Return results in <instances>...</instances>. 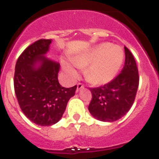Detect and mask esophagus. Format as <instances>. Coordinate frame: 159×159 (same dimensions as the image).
Instances as JSON below:
<instances>
[{"instance_id": "1", "label": "esophagus", "mask_w": 159, "mask_h": 159, "mask_svg": "<svg viewBox=\"0 0 159 159\" xmlns=\"http://www.w3.org/2000/svg\"><path fill=\"white\" fill-rule=\"evenodd\" d=\"M82 88H84V84H81V83H79V84H77L76 91H77V92H79V91H80V89H82Z\"/></svg>"}]
</instances>
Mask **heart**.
Returning a JSON list of instances; mask_svg holds the SVG:
<instances>
[{"mask_svg":"<svg viewBox=\"0 0 159 159\" xmlns=\"http://www.w3.org/2000/svg\"><path fill=\"white\" fill-rule=\"evenodd\" d=\"M124 54L119 46L102 43L88 51L71 58L79 68H84L85 76L95 84H106L116 78L123 62ZM63 68L71 79L77 76L76 70L67 61L62 62Z\"/></svg>","mask_w":159,"mask_h":159,"instance_id":"obj_1","label":"heart"}]
</instances>
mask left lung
Returning a JSON list of instances; mask_svg holds the SVG:
<instances>
[{"label":"left lung","instance_id":"1","mask_svg":"<svg viewBox=\"0 0 159 159\" xmlns=\"http://www.w3.org/2000/svg\"><path fill=\"white\" fill-rule=\"evenodd\" d=\"M124 67L113 80L99 88H90L92 99L88 110L102 122H114L128 112L135 99L139 83L135 60L127 47Z\"/></svg>","mask_w":159,"mask_h":159}]
</instances>
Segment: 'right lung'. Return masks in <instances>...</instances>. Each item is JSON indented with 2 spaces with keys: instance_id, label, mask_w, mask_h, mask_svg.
Instances as JSON below:
<instances>
[{
  "instance_id": "right-lung-1",
  "label": "right lung",
  "mask_w": 159,
  "mask_h": 159,
  "mask_svg": "<svg viewBox=\"0 0 159 159\" xmlns=\"http://www.w3.org/2000/svg\"><path fill=\"white\" fill-rule=\"evenodd\" d=\"M52 40L41 39L29 45L16 61L14 90L20 107L32 123L52 126L62 118L76 85L62 87L58 81L60 64L44 56Z\"/></svg>"
}]
</instances>
